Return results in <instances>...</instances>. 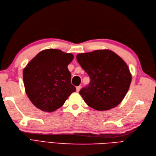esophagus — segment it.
<instances>
[{"label": "esophagus", "instance_id": "1", "mask_svg": "<svg viewBox=\"0 0 156 156\" xmlns=\"http://www.w3.org/2000/svg\"><path fill=\"white\" fill-rule=\"evenodd\" d=\"M81 86L77 87H76V91H77V92H79L80 91V90H81Z\"/></svg>", "mask_w": 156, "mask_h": 156}]
</instances>
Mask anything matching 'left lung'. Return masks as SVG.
<instances>
[{"instance_id":"1","label":"left lung","mask_w":156,"mask_h":156,"mask_svg":"<svg viewBox=\"0 0 156 156\" xmlns=\"http://www.w3.org/2000/svg\"><path fill=\"white\" fill-rule=\"evenodd\" d=\"M77 60L90 79L88 85L79 92L87 104L98 111L119 105L131 82L129 69L123 59L103 49L78 54Z\"/></svg>"}]
</instances>
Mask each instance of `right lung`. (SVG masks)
Returning a JSON list of instances; mask_svg holds the SVG:
<instances>
[{
    "label": "right lung",
    "instance_id": "1",
    "mask_svg": "<svg viewBox=\"0 0 156 156\" xmlns=\"http://www.w3.org/2000/svg\"><path fill=\"white\" fill-rule=\"evenodd\" d=\"M73 59L72 54L49 49L30 61L23 69V77L26 94L33 105L43 111L53 112L75 92L68 69Z\"/></svg>",
    "mask_w": 156,
    "mask_h": 156
}]
</instances>
